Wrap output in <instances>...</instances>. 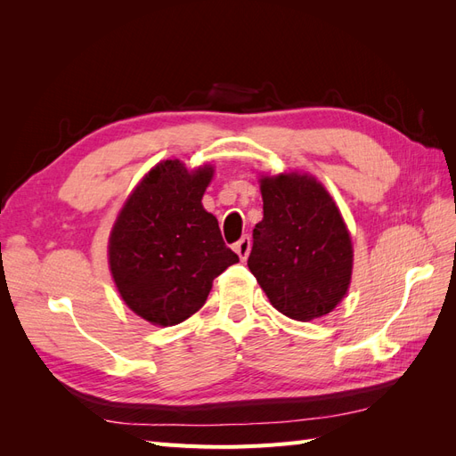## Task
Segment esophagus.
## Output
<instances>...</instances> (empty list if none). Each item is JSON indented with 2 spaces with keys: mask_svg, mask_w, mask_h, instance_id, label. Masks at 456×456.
Instances as JSON below:
<instances>
[{
  "mask_svg": "<svg viewBox=\"0 0 456 456\" xmlns=\"http://www.w3.org/2000/svg\"><path fill=\"white\" fill-rule=\"evenodd\" d=\"M233 251L240 255V258L245 262L247 256L251 253V238L249 236H243L238 243H233Z\"/></svg>",
  "mask_w": 456,
  "mask_h": 456,
  "instance_id": "1",
  "label": "esophagus"
}]
</instances>
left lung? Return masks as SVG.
Instances as JSON below:
<instances>
[{"label": "left lung", "mask_w": 456, "mask_h": 456, "mask_svg": "<svg viewBox=\"0 0 456 456\" xmlns=\"http://www.w3.org/2000/svg\"><path fill=\"white\" fill-rule=\"evenodd\" d=\"M265 216L247 266L272 306L297 322L327 315L346 295L354 249L333 198L312 175L260 178Z\"/></svg>", "instance_id": "left-lung-1"}]
</instances>
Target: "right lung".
I'll return each mask as SVG.
<instances>
[{
    "label": "right lung",
    "mask_w": 456,
    "mask_h": 456,
    "mask_svg": "<svg viewBox=\"0 0 456 456\" xmlns=\"http://www.w3.org/2000/svg\"><path fill=\"white\" fill-rule=\"evenodd\" d=\"M211 165L188 171L158 163L119 211L108 243L110 272L123 302L142 320L169 327L196 314L213 280L240 260L201 198Z\"/></svg>",
    "instance_id": "1"
}]
</instances>
